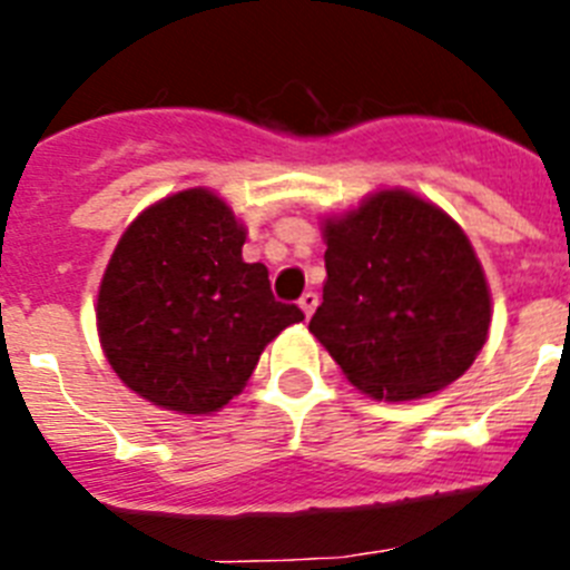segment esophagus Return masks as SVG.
Here are the masks:
<instances>
[{
	"label": "esophagus",
	"mask_w": 570,
	"mask_h": 570,
	"mask_svg": "<svg viewBox=\"0 0 570 570\" xmlns=\"http://www.w3.org/2000/svg\"><path fill=\"white\" fill-rule=\"evenodd\" d=\"M316 305H320V296H316L314 291H305V294L299 296V308H302V314L308 316V320H311V314L316 311Z\"/></svg>",
	"instance_id": "obj_1"
}]
</instances>
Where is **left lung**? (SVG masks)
Returning <instances> with one entry per match:
<instances>
[{"label":"left lung","mask_w":570,"mask_h":570,"mask_svg":"<svg viewBox=\"0 0 570 570\" xmlns=\"http://www.w3.org/2000/svg\"><path fill=\"white\" fill-rule=\"evenodd\" d=\"M322 305L311 334L367 396L420 400L465 374L488 340L491 294L451 216L380 190L325 223Z\"/></svg>","instance_id":"8db88e82"}]
</instances>
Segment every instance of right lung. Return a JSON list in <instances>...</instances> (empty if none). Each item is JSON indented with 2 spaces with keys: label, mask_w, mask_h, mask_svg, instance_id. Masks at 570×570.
<instances>
[{
  "label": "right lung",
  "mask_w": 570,
  "mask_h": 570,
  "mask_svg": "<svg viewBox=\"0 0 570 570\" xmlns=\"http://www.w3.org/2000/svg\"><path fill=\"white\" fill-rule=\"evenodd\" d=\"M245 230L210 190L150 205L99 285L97 328L119 380L154 405L210 414L254 374L262 347L305 320L274 299L268 268L242 259Z\"/></svg>",
  "instance_id": "add662e5"
}]
</instances>
